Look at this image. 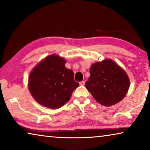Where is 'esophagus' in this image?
Returning <instances> with one entry per match:
<instances>
[{"label":"esophagus","mask_w":150,"mask_h":150,"mask_svg":"<svg viewBox=\"0 0 150 150\" xmlns=\"http://www.w3.org/2000/svg\"><path fill=\"white\" fill-rule=\"evenodd\" d=\"M84 84H85V81H84V80L82 82H80V85H84Z\"/></svg>","instance_id":"34e87169"}]
</instances>
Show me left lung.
I'll use <instances>...</instances> for the list:
<instances>
[{"mask_svg":"<svg viewBox=\"0 0 150 150\" xmlns=\"http://www.w3.org/2000/svg\"><path fill=\"white\" fill-rule=\"evenodd\" d=\"M85 86L97 101L111 106L122 101L130 86L126 71L114 61L107 59L95 62L90 68V77Z\"/></svg>","mask_w":150,"mask_h":150,"instance_id":"obj_1","label":"left lung"}]
</instances>
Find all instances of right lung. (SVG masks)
Instances as JSON below:
<instances>
[{
	"instance_id": "add662e5",
	"label": "right lung",
	"mask_w": 150,
	"mask_h": 150,
	"mask_svg": "<svg viewBox=\"0 0 150 150\" xmlns=\"http://www.w3.org/2000/svg\"><path fill=\"white\" fill-rule=\"evenodd\" d=\"M66 61L56 54L47 56L30 73L28 89L41 105L57 109L69 101L79 86L74 80V72L66 68Z\"/></svg>"
}]
</instances>
